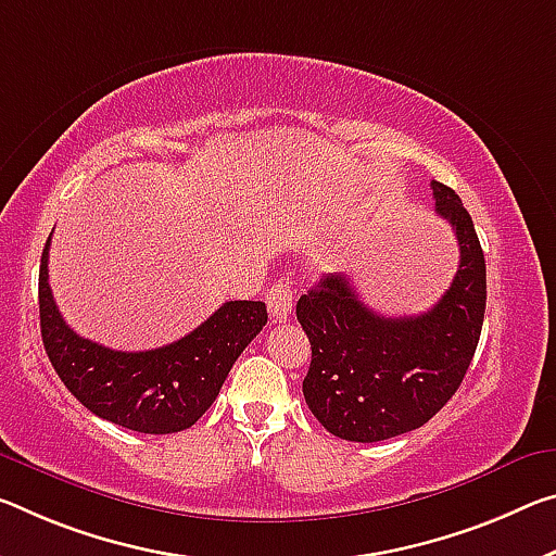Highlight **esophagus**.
<instances>
[{"instance_id": "esophagus-1", "label": "esophagus", "mask_w": 556, "mask_h": 556, "mask_svg": "<svg viewBox=\"0 0 556 556\" xmlns=\"http://www.w3.org/2000/svg\"><path fill=\"white\" fill-rule=\"evenodd\" d=\"M267 306H269V314L279 321H285L287 316H292L294 299H292V287H289V279H277L275 285L269 287Z\"/></svg>"}]
</instances>
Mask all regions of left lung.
Masks as SVG:
<instances>
[{
    "mask_svg": "<svg viewBox=\"0 0 556 556\" xmlns=\"http://www.w3.org/2000/svg\"><path fill=\"white\" fill-rule=\"evenodd\" d=\"M430 188L460 247L455 277L433 309L381 316L343 275H326L296 302L312 343L304 399L337 438L378 443L420 428L460 389L478 349L488 299L482 247L455 190L438 180Z\"/></svg>",
    "mask_w": 556,
    "mask_h": 556,
    "instance_id": "left-lung-1",
    "label": "left lung"
}]
</instances>
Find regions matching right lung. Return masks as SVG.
I'll return each mask as SVG.
<instances>
[{"label":"right lung","instance_id":"obj_1","mask_svg":"<svg viewBox=\"0 0 556 556\" xmlns=\"http://www.w3.org/2000/svg\"><path fill=\"white\" fill-rule=\"evenodd\" d=\"M49 242L39 267V319L47 356L88 410L136 433L165 435L195 426L223 389L237 356L262 326V302H227L180 341L151 351H113L64 321L49 287Z\"/></svg>","mask_w":556,"mask_h":556}]
</instances>
